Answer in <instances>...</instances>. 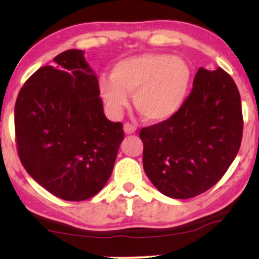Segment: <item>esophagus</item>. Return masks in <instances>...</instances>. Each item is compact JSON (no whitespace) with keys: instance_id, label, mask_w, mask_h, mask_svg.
I'll return each mask as SVG.
<instances>
[{"instance_id":"esophagus-1","label":"esophagus","mask_w":259,"mask_h":259,"mask_svg":"<svg viewBox=\"0 0 259 259\" xmlns=\"http://www.w3.org/2000/svg\"><path fill=\"white\" fill-rule=\"evenodd\" d=\"M124 132L125 134H134L136 132V127L132 123H125L124 124Z\"/></svg>"}]
</instances>
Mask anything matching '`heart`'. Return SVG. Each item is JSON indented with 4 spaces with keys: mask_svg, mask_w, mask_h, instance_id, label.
Returning <instances> with one entry per match:
<instances>
[{
    "mask_svg": "<svg viewBox=\"0 0 259 259\" xmlns=\"http://www.w3.org/2000/svg\"><path fill=\"white\" fill-rule=\"evenodd\" d=\"M192 73L180 57L142 53L113 65L111 78L100 79V92L114 114L123 111L134 92V106L145 120L158 123L171 118L185 102Z\"/></svg>",
    "mask_w": 259,
    "mask_h": 259,
    "instance_id": "b5f03b06",
    "label": "heart"
}]
</instances>
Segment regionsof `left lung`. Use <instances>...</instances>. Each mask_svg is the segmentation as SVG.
<instances>
[{
    "label": "left lung",
    "mask_w": 259,
    "mask_h": 259,
    "mask_svg": "<svg viewBox=\"0 0 259 259\" xmlns=\"http://www.w3.org/2000/svg\"><path fill=\"white\" fill-rule=\"evenodd\" d=\"M240 92L222 68H200L194 88L171 118L142 127L145 173L163 195L186 198L214 186L242 140Z\"/></svg>",
    "instance_id": "left-lung-1"
}]
</instances>
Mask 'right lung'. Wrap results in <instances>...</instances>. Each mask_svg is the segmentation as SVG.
Listing matches in <instances>:
<instances>
[{
    "label": "right lung",
    "instance_id": "right-lung-1",
    "mask_svg": "<svg viewBox=\"0 0 259 259\" xmlns=\"http://www.w3.org/2000/svg\"><path fill=\"white\" fill-rule=\"evenodd\" d=\"M25 81L14 107L17 151L28 174L52 195L84 201L111 177L123 124L103 113L84 52L68 50Z\"/></svg>",
    "mask_w": 259,
    "mask_h": 259
}]
</instances>
